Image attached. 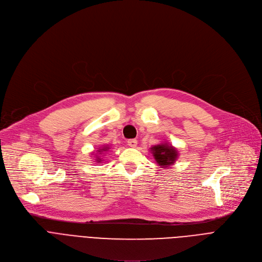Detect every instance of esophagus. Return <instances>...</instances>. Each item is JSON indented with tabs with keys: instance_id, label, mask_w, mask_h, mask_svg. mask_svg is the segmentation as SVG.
I'll return each instance as SVG.
<instances>
[{
	"instance_id": "34e87169",
	"label": "esophagus",
	"mask_w": 262,
	"mask_h": 262,
	"mask_svg": "<svg viewBox=\"0 0 262 262\" xmlns=\"http://www.w3.org/2000/svg\"><path fill=\"white\" fill-rule=\"evenodd\" d=\"M127 144L131 148H135L137 146V140L136 139H129L128 142H127Z\"/></svg>"
}]
</instances>
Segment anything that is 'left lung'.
I'll use <instances>...</instances> for the list:
<instances>
[{
	"label": "left lung",
	"instance_id": "8db88e82",
	"mask_svg": "<svg viewBox=\"0 0 262 262\" xmlns=\"http://www.w3.org/2000/svg\"><path fill=\"white\" fill-rule=\"evenodd\" d=\"M151 151L156 160V163H158L160 167H165V168L174 164L178 156L177 150L174 147L168 145L167 143L159 144L152 147Z\"/></svg>",
	"mask_w": 262,
	"mask_h": 262
}]
</instances>
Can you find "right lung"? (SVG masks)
<instances>
[{"instance_id": "add662e5", "label": "right lung", "mask_w": 262, "mask_h": 262, "mask_svg": "<svg viewBox=\"0 0 262 262\" xmlns=\"http://www.w3.org/2000/svg\"><path fill=\"white\" fill-rule=\"evenodd\" d=\"M108 147H104V148H102V149H98V151L97 152H99V153H102V152H106V151H108ZM96 162L97 163H100L102 162V159H100V157L99 156H96Z\"/></svg>"}]
</instances>
